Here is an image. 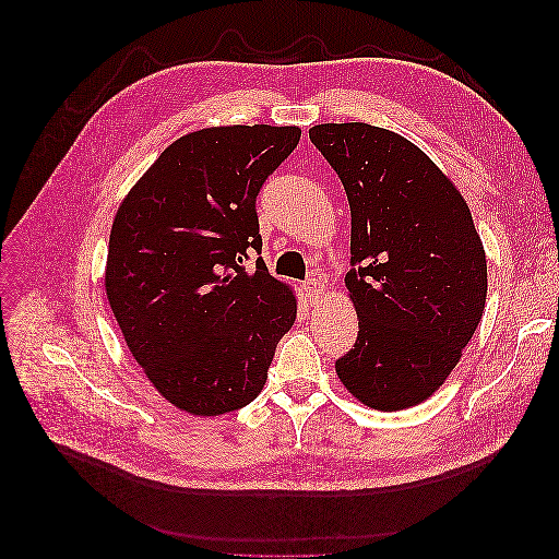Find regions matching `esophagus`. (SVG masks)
<instances>
[{
  "label": "esophagus",
  "instance_id": "1",
  "mask_svg": "<svg viewBox=\"0 0 559 559\" xmlns=\"http://www.w3.org/2000/svg\"><path fill=\"white\" fill-rule=\"evenodd\" d=\"M302 288H305V298H307V302L309 305H318L321 302V298H323V282L321 280H307L305 284H302Z\"/></svg>",
  "mask_w": 559,
  "mask_h": 559
}]
</instances>
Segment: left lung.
Returning <instances> with one entry per match:
<instances>
[{
	"instance_id": "8db88e82",
	"label": "left lung",
	"mask_w": 559,
	"mask_h": 559,
	"mask_svg": "<svg viewBox=\"0 0 559 559\" xmlns=\"http://www.w3.org/2000/svg\"><path fill=\"white\" fill-rule=\"evenodd\" d=\"M309 139L350 204L345 275L359 334L336 376L359 403L397 412L445 382L480 323L487 257L471 209L432 158L395 131L328 122Z\"/></svg>"
}]
</instances>
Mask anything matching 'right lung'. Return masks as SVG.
Segmentation results:
<instances>
[{
	"instance_id": "add662e5",
	"label": "right lung",
	"mask_w": 559,
	"mask_h": 559,
	"mask_svg": "<svg viewBox=\"0 0 559 559\" xmlns=\"http://www.w3.org/2000/svg\"><path fill=\"white\" fill-rule=\"evenodd\" d=\"M300 127L229 124L168 145L118 206L106 298L129 353L177 409L218 416L261 393L294 290L263 259L257 195L296 150Z\"/></svg>"
}]
</instances>
